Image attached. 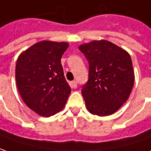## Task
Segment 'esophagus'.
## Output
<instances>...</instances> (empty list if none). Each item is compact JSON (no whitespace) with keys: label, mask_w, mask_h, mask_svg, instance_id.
<instances>
[{"label":"esophagus","mask_w":151,"mask_h":151,"mask_svg":"<svg viewBox=\"0 0 151 151\" xmlns=\"http://www.w3.org/2000/svg\"><path fill=\"white\" fill-rule=\"evenodd\" d=\"M77 86H78V83H77V81H72L71 82V87L73 88H77Z\"/></svg>","instance_id":"1"}]
</instances>
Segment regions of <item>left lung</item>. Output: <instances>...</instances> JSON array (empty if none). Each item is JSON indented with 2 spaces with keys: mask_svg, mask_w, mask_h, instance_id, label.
<instances>
[{
  "mask_svg": "<svg viewBox=\"0 0 151 151\" xmlns=\"http://www.w3.org/2000/svg\"><path fill=\"white\" fill-rule=\"evenodd\" d=\"M88 61V78L82 87L88 110L93 115L113 114L132 93L135 75L131 56L106 40L79 46Z\"/></svg>",
  "mask_w": 151,
  "mask_h": 151,
  "instance_id": "left-lung-1",
  "label": "left lung"
}]
</instances>
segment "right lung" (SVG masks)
<instances>
[{"instance_id":"obj_1","label":"right lung","mask_w":151,"mask_h":151,"mask_svg":"<svg viewBox=\"0 0 151 151\" xmlns=\"http://www.w3.org/2000/svg\"><path fill=\"white\" fill-rule=\"evenodd\" d=\"M65 42L41 41L20 54L15 80L24 103L42 116H50L64 106L71 88L65 79L61 58Z\"/></svg>"}]
</instances>
